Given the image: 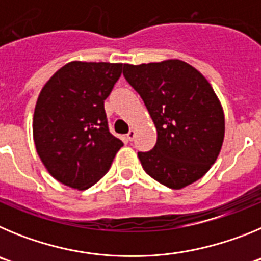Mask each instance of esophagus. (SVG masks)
Masks as SVG:
<instances>
[{"label": "esophagus", "mask_w": 261, "mask_h": 261, "mask_svg": "<svg viewBox=\"0 0 261 261\" xmlns=\"http://www.w3.org/2000/svg\"><path fill=\"white\" fill-rule=\"evenodd\" d=\"M135 137H136V130H135V129H130L128 135H126V138H128L129 141H132Z\"/></svg>", "instance_id": "1"}]
</instances>
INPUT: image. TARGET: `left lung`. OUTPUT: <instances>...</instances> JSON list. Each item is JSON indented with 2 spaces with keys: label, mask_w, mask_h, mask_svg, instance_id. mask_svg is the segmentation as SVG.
Returning a JSON list of instances; mask_svg holds the SVG:
<instances>
[{
  "label": "left lung",
  "mask_w": 261,
  "mask_h": 261,
  "mask_svg": "<svg viewBox=\"0 0 261 261\" xmlns=\"http://www.w3.org/2000/svg\"><path fill=\"white\" fill-rule=\"evenodd\" d=\"M124 77L140 94L156 128V144L138 151L145 172L180 190L209 171L222 147L225 116L206 78L181 60L124 64Z\"/></svg>",
  "instance_id": "1"
}]
</instances>
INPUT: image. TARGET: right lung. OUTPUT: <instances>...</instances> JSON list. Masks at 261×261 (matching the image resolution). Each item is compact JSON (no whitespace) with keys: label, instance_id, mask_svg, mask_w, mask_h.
I'll return each instance as SVG.
<instances>
[{"label":"right lung","instance_id":"1","mask_svg":"<svg viewBox=\"0 0 261 261\" xmlns=\"http://www.w3.org/2000/svg\"><path fill=\"white\" fill-rule=\"evenodd\" d=\"M123 64L71 61L39 94L32 133L50 175L74 190H87L110 170L121 140L110 133L105 100Z\"/></svg>","mask_w":261,"mask_h":261}]
</instances>
